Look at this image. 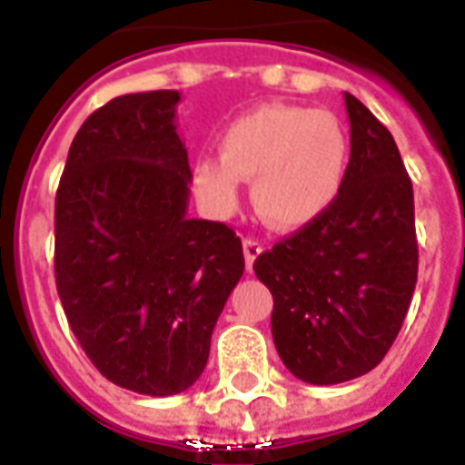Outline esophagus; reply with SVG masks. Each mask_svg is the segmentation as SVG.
Returning a JSON list of instances; mask_svg holds the SVG:
<instances>
[{
    "instance_id": "34e87169",
    "label": "esophagus",
    "mask_w": 465,
    "mask_h": 465,
    "mask_svg": "<svg viewBox=\"0 0 465 465\" xmlns=\"http://www.w3.org/2000/svg\"><path fill=\"white\" fill-rule=\"evenodd\" d=\"M242 252H245V262H247V270H252V262H255L260 252H262V245L252 240V237H247L245 242H242Z\"/></svg>"
}]
</instances>
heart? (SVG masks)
<instances>
[{
  "label": "heart",
  "mask_w": 465,
  "mask_h": 465,
  "mask_svg": "<svg viewBox=\"0 0 465 465\" xmlns=\"http://www.w3.org/2000/svg\"><path fill=\"white\" fill-rule=\"evenodd\" d=\"M220 158L193 165L210 208L228 213L237 181H252V205L274 230H302L327 215L347 183V128L327 111L265 104L232 118L218 141Z\"/></svg>",
  "instance_id": "b5f03b06"
}]
</instances>
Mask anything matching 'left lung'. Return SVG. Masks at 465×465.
Wrapping results in <instances>:
<instances>
[{
    "label": "left lung",
    "instance_id": "left-lung-1",
    "mask_svg": "<svg viewBox=\"0 0 465 465\" xmlns=\"http://www.w3.org/2000/svg\"><path fill=\"white\" fill-rule=\"evenodd\" d=\"M344 104L351 158L340 198L255 260L274 300V349L317 386L357 379L384 359L419 274L413 188L394 135L359 98L344 94Z\"/></svg>",
    "mask_w": 465,
    "mask_h": 465
}]
</instances>
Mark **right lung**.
<instances>
[{
  "instance_id": "obj_1",
  "label": "right lung",
  "mask_w": 465,
  "mask_h": 465,
  "mask_svg": "<svg viewBox=\"0 0 465 465\" xmlns=\"http://www.w3.org/2000/svg\"><path fill=\"white\" fill-rule=\"evenodd\" d=\"M178 91L125 94L74 135L54 213V272L71 331L108 381L173 396L198 381L242 277L240 237L188 218Z\"/></svg>"
}]
</instances>
